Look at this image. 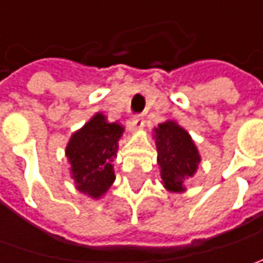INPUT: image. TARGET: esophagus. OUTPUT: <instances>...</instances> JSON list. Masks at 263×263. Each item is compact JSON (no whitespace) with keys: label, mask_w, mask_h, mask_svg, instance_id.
<instances>
[{"label":"esophagus","mask_w":263,"mask_h":263,"mask_svg":"<svg viewBox=\"0 0 263 263\" xmlns=\"http://www.w3.org/2000/svg\"><path fill=\"white\" fill-rule=\"evenodd\" d=\"M143 126H145V120H143L142 116H135L132 118V121H130L132 130H140Z\"/></svg>","instance_id":"1"}]
</instances>
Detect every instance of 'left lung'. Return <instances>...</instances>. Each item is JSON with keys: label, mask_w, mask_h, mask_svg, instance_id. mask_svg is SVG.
<instances>
[{"label": "left lung", "mask_w": 263, "mask_h": 263, "mask_svg": "<svg viewBox=\"0 0 263 263\" xmlns=\"http://www.w3.org/2000/svg\"><path fill=\"white\" fill-rule=\"evenodd\" d=\"M158 164L162 184L168 192L181 193L186 181L195 176L200 155L190 135L176 121L168 120L154 128Z\"/></svg>", "instance_id": "obj_1"}]
</instances>
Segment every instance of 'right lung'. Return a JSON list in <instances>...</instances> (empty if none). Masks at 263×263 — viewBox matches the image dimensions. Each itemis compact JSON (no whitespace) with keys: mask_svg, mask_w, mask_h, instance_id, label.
<instances>
[{"mask_svg":"<svg viewBox=\"0 0 263 263\" xmlns=\"http://www.w3.org/2000/svg\"><path fill=\"white\" fill-rule=\"evenodd\" d=\"M123 132L121 124L109 123L104 114L98 112L70 137L66 157L71 178L80 193L99 199L114 183L112 162Z\"/></svg>","mask_w":263,"mask_h":263,"instance_id":"obj_1","label":"right lung"}]
</instances>
